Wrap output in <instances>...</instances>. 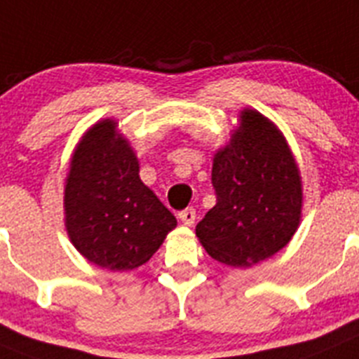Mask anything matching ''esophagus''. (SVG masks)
Masks as SVG:
<instances>
[{"label":"esophagus","instance_id":"esophagus-1","mask_svg":"<svg viewBox=\"0 0 359 359\" xmlns=\"http://www.w3.org/2000/svg\"><path fill=\"white\" fill-rule=\"evenodd\" d=\"M179 218L184 225H193V222H195L196 218V211L193 208H187L179 212Z\"/></svg>","mask_w":359,"mask_h":359}]
</instances>
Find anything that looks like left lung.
Segmentation results:
<instances>
[{"mask_svg":"<svg viewBox=\"0 0 359 359\" xmlns=\"http://www.w3.org/2000/svg\"><path fill=\"white\" fill-rule=\"evenodd\" d=\"M211 180L216 205L198 222L196 236L212 259L252 266L288 245L300 222L302 182L270 119L241 111L240 127L216 151Z\"/></svg>","mask_w":359,"mask_h":359,"instance_id":"1","label":"left lung"}]
</instances>
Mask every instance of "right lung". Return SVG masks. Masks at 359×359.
<instances>
[{"label":"right lung","instance_id":"right-lung-1","mask_svg":"<svg viewBox=\"0 0 359 359\" xmlns=\"http://www.w3.org/2000/svg\"><path fill=\"white\" fill-rule=\"evenodd\" d=\"M114 119L93 125L76 144L64 189L71 243L100 268L147 263L177 219L140 179V163Z\"/></svg>","mask_w":359,"mask_h":359}]
</instances>
